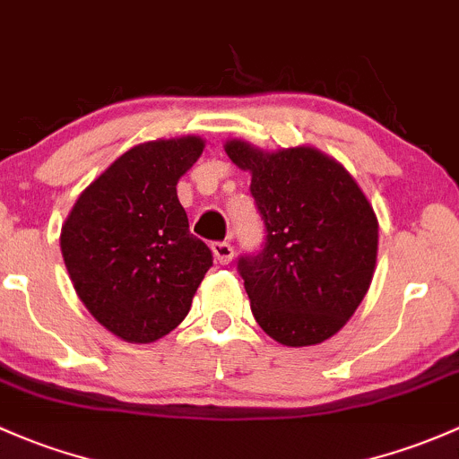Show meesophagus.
Wrapping results in <instances>:
<instances>
[{
  "label": "esophagus",
  "instance_id": "esophagus-1",
  "mask_svg": "<svg viewBox=\"0 0 459 459\" xmlns=\"http://www.w3.org/2000/svg\"><path fill=\"white\" fill-rule=\"evenodd\" d=\"M211 250H213L215 259L221 264V266L230 264V259H233V246L229 242H213L211 244Z\"/></svg>",
  "mask_w": 459,
  "mask_h": 459
}]
</instances>
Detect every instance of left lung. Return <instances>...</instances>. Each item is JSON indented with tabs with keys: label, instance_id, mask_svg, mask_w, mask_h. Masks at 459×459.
<instances>
[{
	"label": "left lung",
	"instance_id": "8db88e82",
	"mask_svg": "<svg viewBox=\"0 0 459 459\" xmlns=\"http://www.w3.org/2000/svg\"><path fill=\"white\" fill-rule=\"evenodd\" d=\"M226 153L253 173L250 195L266 230L262 250L238 262L255 321L283 345L323 343L369 290L374 209L343 165L312 147L264 153L230 141Z\"/></svg>",
	"mask_w": 459,
	"mask_h": 459
}]
</instances>
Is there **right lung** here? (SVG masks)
Segmentation results:
<instances>
[{
  "label": "right lung",
  "instance_id": "1",
  "mask_svg": "<svg viewBox=\"0 0 459 459\" xmlns=\"http://www.w3.org/2000/svg\"><path fill=\"white\" fill-rule=\"evenodd\" d=\"M202 149L195 136L129 149L81 193L61 229L76 294L129 343H153L176 330L213 266L176 193Z\"/></svg>",
  "mask_w": 459,
  "mask_h": 459
}]
</instances>
